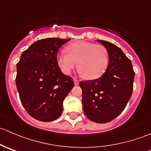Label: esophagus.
Listing matches in <instances>:
<instances>
[{
    "label": "esophagus",
    "mask_w": 151,
    "mask_h": 151,
    "mask_svg": "<svg viewBox=\"0 0 151 151\" xmlns=\"http://www.w3.org/2000/svg\"><path fill=\"white\" fill-rule=\"evenodd\" d=\"M74 85H79V81L76 79H74Z\"/></svg>",
    "instance_id": "obj_1"
}]
</instances>
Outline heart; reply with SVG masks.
<instances>
[{"label":"heart","instance_id":"b5f03b06","mask_svg":"<svg viewBox=\"0 0 151 151\" xmlns=\"http://www.w3.org/2000/svg\"><path fill=\"white\" fill-rule=\"evenodd\" d=\"M66 53L57 55V63L62 72L69 74L77 62L79 73L88 80L100 77L106 71L109 56L106 47L88 42H76L66 47Z\"/></svg>","mask_w":151,"mask_h":151}]
</instances>
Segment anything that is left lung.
<instances>
[{"label": "left lung", "instance_id": "8db88e82", "mask_svg": "<svg viewBox=\"0 0 151 151\" xmlns=\"http://www.w3.org/2000/svg\"><path fill=\"white\" fill-rule=\"evenodd\" d=\"M97 42L106 47L109 64L101 77L80 82L83 107L88 119L105 123L115 119L126 107L133 91L134 71L131 60L116 45Z\"/></svg>", "mask_w": 151, "mask_h": 151}]
</instances>
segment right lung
Returning <instances> with one entry per match:
<instances>
[{
	"mask_svg": "<svg viewBox=\"0 0 151 151\" xmlns=\"http://www.w3.org/2000/svg\"><path fill=\"white\" fill-rule=\"evenodd\" d=\"M68 39L47 38L32 44L17 64L16 85L25 110L35 119L55 121L63 112V102L74 87L73 79L57 63L59 48Z\"/></svg>",
	"mask_w": 151,
	"mask_h": 151,
	"instance_id": "add662e5",
	"label": "right lung"
}]
</instances>
